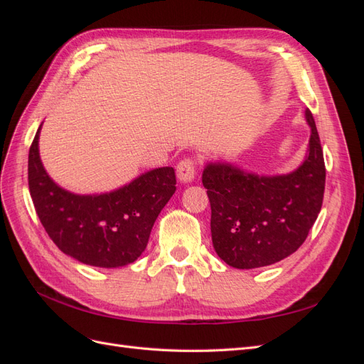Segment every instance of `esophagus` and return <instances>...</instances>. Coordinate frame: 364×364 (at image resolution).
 Segmentation results:
<instances>
[{"instance_id": "obj_1", "label": "esophagus", "mask_w": 364, "mask_h": 364, "mask_svg": "<svg viewBox=\"0 0 364 364\" xmlns=\"http://www.w3.org/2000/svg\"><path fill=\"white\" fill-rule=\"evenodd\" d=\"M176 173H178V179L182 183H190L194 181L196 176V164L193 159H183L178 164V168H176Z\"/></svg>"}]
</instances>
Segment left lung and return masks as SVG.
Instances as JSON below:
<instances>
[{
	"label": "left lung",
	"instance_id": "left-lung-1",
	"mask_svg": "<svg viewBox=\"0 0 364 364\" xmlns=\"http://www.w3.org/2000/svg\"><path fill=\"white\" fill-rule=\"evenodd\" d=\"M305 158L287 174H258L226 161L208 162L202 183L211 203L217 255L235 269L278 262L302 246L321 213L325 162L311 112Z\"/></svg>",
	"mask_w": 364,
	"mask_h": 364
}]
</instances>
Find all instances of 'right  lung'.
Wrapping results in <instances>:
<instances>
[{"label":"right lung","instance_id":"add662e5","mask_svg":"<svg viewBox=\"0 0 364 364\" xmlns=\"http://www.w3.org/2000/svg\"><path fill=\"white\" fill-rule=\"evenodd\" d=\"M39 126L28 151V188L42 226L65 255L117 269L146 250L151 228L176 191L173 167L139 174L119 188L75 194L54 182L39 155Z\"/></svg>","mask_w":364,"mask_h":364}]
</instances>
